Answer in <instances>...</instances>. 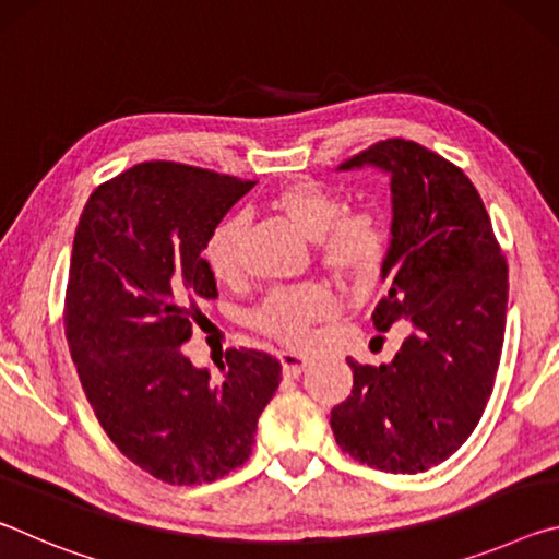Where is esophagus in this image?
<instances>
[{
	"mask_svg": "<svg viewBox=\"0 0 559 559\" xmlns=\"http://www.w3.org/2000/svg\"><path fill=\"white\" fill-rule=\"evenodd\" d=\"M278 359H281L283 374L286 377H298L300 372H306L308 367V357L298 353H278Z\"/></svg>",
	"mask_w": 559,
	"mask_h": 559,
	"instance_id": "esophagus-1",
	"label": "esophagus"
}]
</instances>
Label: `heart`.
<instances>
[{"instance_id":"b5f03b06","label":"heart","mask_w":559,"mask_h":559,"mask_svg":"<svg viewBox=\"0 0 559 559\" xmlns=\"http://www.w3.org/2000/svg\"><path fill=\"white\" fill-rule=\"evenodd\" d=\"M271 212L286 219L293 229L316 241L320 266L347 286H367L380 276L386 261L384 222L372 210L345 212L343 197L316 179L300 177L278 187L269 200ZM243 222L229 216L210 234L204 261L219 283H231L241 273ZM337 313L333 293L320 283L276 288L253 310L251 325L286 345L308 340L310 328Z\"/></svg>"}]
</instances>
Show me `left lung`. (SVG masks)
<instances>
[{
  "mask_svg": "<svg viewBox=\"0 0 559 559\" xmlns=\"http://www.w3.org/2000/svg\"><path fill=\"white\" fill-rule=\"evenodd\" d=\"M390 175L392 239L372 320H409L390 365H359L330 412L337 447L386 473H421L461 449L493 392L508 310V263L471 179L412 140L392 138L340 169Z\"/></svg>",
  "mask_w": 559,
  "mask_h": 559,
  "instance_id": "obj_1",
  "label": "left lung"
}]
</instances>
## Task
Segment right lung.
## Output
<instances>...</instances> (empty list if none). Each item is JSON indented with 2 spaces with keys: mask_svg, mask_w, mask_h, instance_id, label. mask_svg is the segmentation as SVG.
<instances>
[{
  "mask_svg": "<svg viewBox=\"0 0 559 559\" xmlns=\"http://www.w3.org/2000/svg\"><path fill=\"white\" fill-rule=\"evenodd\" d=\"M251 187L157 159L103 182L75 226L63 325L83 392L122 456L173 486L239 468L281 382L259 349H226L222 380L182 353L216 298L204 243Z\"/></svg>",
  "mask_w": 559,
  "mask_h": 559,
  "instance_id": "1",
  "label": "right lung"
}]
</instances>
